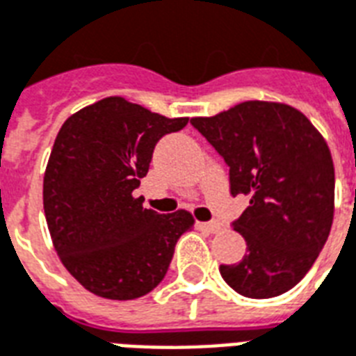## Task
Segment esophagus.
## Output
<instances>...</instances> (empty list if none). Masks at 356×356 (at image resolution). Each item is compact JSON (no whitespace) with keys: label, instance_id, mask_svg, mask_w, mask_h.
I'll return each instance as SVG.
<instances>
[{"label":"esophagus","instance_id":"1","mask_svg":"<svg viewBox=\"0 0 356 356\" xmlns=\"http://www.w3.org/2000/svg\"><path fill=\"white\" fill-rule=\"evenodd\" d=\"M200 228L209 234H216L221 230V225H219V222H200Z\"/></svg>","mask_w":356,"mask_h":356}]
</instances>
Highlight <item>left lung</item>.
<instances>
[{
    "label": "left lung",
    "instance_id": "obj_1",
    "mask_svg": "<svg viewBox=\"0 0 356 356\" xmlns=\"http://www.w3.org/2000/svg\"><path fill=\"white\" fill-rule=\"evenodd\" d=\"M191 124L230 167V193L250 197L234 222L247 254L219 267L221 277L250 299L286 293L310 271L332 227L327 140L301 111L278 102H243Z\"/></svg>",
    "mask_w": 356,
    "mask_h": 356
}]
</instances>
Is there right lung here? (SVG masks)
<instances>
[{"label": "right lung", "instance_id": "right-lung-1", "mask_svg": "<svg viewBox=\"0 0 356 356\" xmlns=\"http://www.w3.org/2000/svg\"><path fill=\"white\" fill-rule=\"evenodd\" d=\"M187 120L109 96L60 126L44 172V213L63 266L90 293L113 301L147 296L195 225L186 209L161 216L134 197L156 143Z\"/></svg>", "mask_w": 356, "mask_h": 356}]
</instances>
